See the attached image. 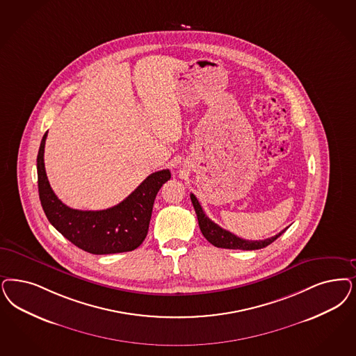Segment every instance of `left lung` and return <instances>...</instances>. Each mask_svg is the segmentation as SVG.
<instances>
[{
    "label": "left lung",
    "instance_id": "8db88e82",
    "mask_svg": "<svg viewBox=\"0 0 356 356\" xmlns=\"http://www.w3.org/2000/svg\"><path fill=\"white\" fill-rule=\"evenodd\" d=\"M191 200L193 204V208L197 214V220H198V226L202 235L207 238V241L210 242L211 245L216 247H221V248H230V250H259V248H264L267 245H270L273 241H276L285 230H282L277 235L270 236L263 241H247L242 239L236 235L225 230L220 227L217 223L211 221L207 214L204 213V210L201 208L198 200L193 193H191Z\"/></svg>",
    "mask_w": 356,
    "mask_h": 356
}]
</instances>
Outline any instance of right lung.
Returning <instances> with one entry per match:
<instances>
[{
  "label": "right lung",
  "instance_id": "1",
  "mask_svg": "<svg viewBox=\"0 0 356 356\" xmlns=\"http://www.w3.org/2000/svg\"><path fill=\"white\" fill-rule=\"evenodd\" d=\"M43 135L38 151V189L49 223L79 248L95 255L133 251L148 232L155 197L171 179L170 170L154 172L122 202L105 210H77L64 205L51 189L44 168Z\"/></svg>",
  "mask_w": 356,
  "mask_h": 356
}]
</instances>
